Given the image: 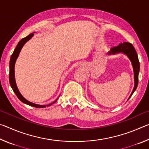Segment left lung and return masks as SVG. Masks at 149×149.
Segmentation results:
<instances>
[{
	"instance_id": "left-lung-1",
	"label": "left lung",
	"mask_w": 149,
	"mask_h": 149,
	"mask_svg": "<svg viewBox=\"0 0 149 149\" xmlns=\"http://www.w3.org/2000/svg\"><path fill=\"white\" fill-rule=\"evenodd\" d=\"M122 53L123 54L126 55L128 57V58L130 60L131 62H132L133 70V74H134V87L132 91V93L128 98L127 100L130 99L132 95L135 92L138 85V79H139V69H140V65L139 62L138 56L136 50H135L134 47L133 45L130 43V42H124L123 43H120L118 46L114 47L110 49L109 52H108V55H114L116 54Z\"/></svg>"
}]
</instances>
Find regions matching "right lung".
I'll list each match as a JSON object with an SVG mask.
<instances>
[{
	"mask_svg": "<svg viewBox=\"0 0 149 149\" xmlns=\"http://www.w3.org/2000/svg\"><path fill=\"white\" fill-rule=\"evenodd\" d=\"M34 33H32L29 35H27L26 37H25V38L22 39L21 41H20L18 43H17V46L16 47V49H14L13 53H12V56L10 57V73H9V81H10V86L12 87V90H13V91L14 92L15 94L16 95L17 97L18 98V99L21 100L22 102L25 103V104H26L27 105H29V106H31V107H33L35 108H45L47 107H49L52 104H54V103L56 102L57 101V100L58 98L57 99H56L54 100V102H52V103H50V104H49L47 105H40V104H35V103H33L29 101V100H26L25 98L23 97V96L22 95L21 93L19 91L18 89H17V87L16 85V80H15V74H14V68H15V64H16V60L17 58V57H18L19 54V52L21 51V50L22 49V47H24V45L26 43V42L31 39V37L33 36L34 35ZM60 97V96H59Z\"/></svg>",
	"mask_w": 149,
	"mask_h": 149,
	"instance_id": "right-lung-1",
	"label": "right lung"
}]
</instances>
